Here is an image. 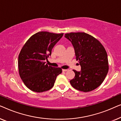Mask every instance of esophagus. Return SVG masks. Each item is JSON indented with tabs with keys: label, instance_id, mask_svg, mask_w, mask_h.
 Masks as SVG:
<instances>
[{
	"label": "esophagus",
	"instance_id": "esophagus-1",
	"mask_svg": "<svg viewBox=\"0 0 121 121\" xmlns=\"http://www.w3.org/2000/svg\"><path fill=\"white\" fill-rule=\"evenodd\" d=\"M63 72H67V71L68 70V69H63L62 70Z\"/></svg>",
	"mask_w": 121,
	"mask_h": 121
}]
</instances>
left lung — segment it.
Wrapping results in <instances>:
<instances>
[{"label":"left lung","instance_id":"1","mask_svg":"<svg viewBox=\"0 0 121 121\" xmlns=\"http://www.w3.org/2000/svg\"><path fill=\"white\" fill-rule=\"evenodd\" d=\"M65 37L73 46L81 70L75 73L70 81L74 89L83 92L95 90L104 82L108 71L107 52L102 44L93 36L85 32H71Z\"/></svg>","mask_w":121,"mask_h":121}]
</instances>
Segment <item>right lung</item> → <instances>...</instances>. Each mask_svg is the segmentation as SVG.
Segmentation results:
<instances>
[{
    "label": "right lung",
    "mask_w": 121,
    "mask_h": 121,
    "mask_svg": "<svg viewBox=\"0 0 121 121\" xmlns=\"http://www.w3.org/2000/svg\"><path fill=\"white\" fill-rule=\"evenodd\" d=\"M63 34L41 31L32 35L23 46L18 58L19 75L25 85L34 92H42L53 86L60 68L46 64L54 45Z\"/></svg>",
    "instance_id": "add662e5"
}]
</instances>
